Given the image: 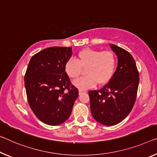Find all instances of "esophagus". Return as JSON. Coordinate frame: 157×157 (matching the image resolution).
Instances as JSON below:
<instances>
[{
	"label": "esophagus",
	"instance_id": "1",
	"mask_svg": "<svg viewBox=\"0 0 157 157\" xmlns=\"http://www.w3.org/2000/svg\"><path fill=\"white\" fill-rule=\"evenodd\" d=\"M85 91H84V90H81V89H79V95H81V94H84V93H85Z\"/></svg>",
	"mask_w": 157,
	"mask_h": 157
}]
</instances>
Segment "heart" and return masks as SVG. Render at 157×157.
Wrapping results in <instances>:
<instances>
[{"mask_svg":"<svg viewBox=\"0 0 157 157\" xmlns=\"http://www.w3.org/2000/svg\"><path fill=\"white\" fill-rule=\"evenodd\" d=\"M115 66V56L111 52L84 49L78 54L75 60L71 59L67 61L64 69L69 78L76 79L81 74L82 68H86V75L73 82L76 87L84 90L94 87L97 82L100 85L108 82L113 75Z\"/></svg>","mask_w":157,"mask_h":157,"instance_id":"1","label":"heart"}]
</instances>
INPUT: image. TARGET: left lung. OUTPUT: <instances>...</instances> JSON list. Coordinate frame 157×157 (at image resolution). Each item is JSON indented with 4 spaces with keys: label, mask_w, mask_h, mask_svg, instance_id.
Here are the masks:
<instances>
[{
    "label": "left lung",
    "mask_w": 157,
    "mask_h": 157,
    "mask_svg": "<svg viewBox=\"0 0 157 157\" xmlns=\"http://www.w3.org/2000/svg\"><path fill=\"white\" fill-rule=\"evenodd\" d=\"M117 56L115 73L100 90L89 91L91 114L105 126H113L124 120L132 110L139 84V73L135 60L125 49L110 44Z\"/></svg>",
    "instance_id": "left-lung-1"
}]
</instances>
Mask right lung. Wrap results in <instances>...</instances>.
Masks as SVG:
<instances>
[{
  "label": "right lung",
  "mask_w": 157,
  "mask_h": 157,
  "mask_svg": "<svg viewBox=\"0 0 157 157\" xmlns=\"http://www.w3.org/2000/svg\"><path fill=\"white\" fill-rule=\"evenodd\" d=\"M72 47H52L31 57L24 84L30 108L42 122L59 125L71 115L78 90L64 69Z\"/></svg>",
  "instance_id": "add662e5"
}]
</instances>
